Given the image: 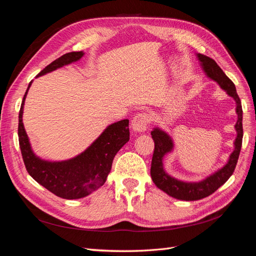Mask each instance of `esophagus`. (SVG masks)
I'll list each match as a JSON object with an SVG mask.
<instances>
[{"mask_svg": "<svg viewBox=\"0 0 256 256\" xmlns=\"http://www.w3.org/2000/svg\"><path fill=\"white\" fill-rule=\"evenodd\" d=\"M150 121V116L147 114H137L132 120V128L135 132H144L147 130L148 123Z\"/></svg>", "mask_w": 256, "mask_h": 256, "instance_id": "34e87169", "label": "esophagus"}]
</instances>
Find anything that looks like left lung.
Here are the masks:
<instances>
[{
    "mask_svg": "<svg viewBox=\"0 0 256 256\" xmlns=\"http://www.w3.org/2000/svg\"><path fill=\"white\" fill-rule=\"evenodd\" d=\"M197 58L200 61L202 68L206 75L216 82L223 90L228 92L236 102V112L238 116L237 123L235 126L237 137L235 140V149L230 156L228 162L226 163L221 170H218L214 174H210L209 177L200 182H186L170 176L163 168V158L172 150L174 144L172 138L167 135L164 130L160 128H154L151 132L153 140H154V152H153L152 162H151V178L154 184L168 194L174 198L181 200H198L209 196L216 192V190L223 186L228 178L232 176L238 162L242 144V102L237 94L236 88L232 80L224 74V72L218 66L216 62L211 58L204 56L202 54H197Z\"/></svg>",
    "mask_w": 256,
    "mask_h": 256,
    "instance_id": "1",
    "label": "left lung"
}]
</instances>
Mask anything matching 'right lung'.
I'll return each instance as SVG.
<instances>
[{"mask_svg":"<svg viewBox=\"0 0 256 256\" xmlns=\"http://www.w3.org/2000/svg\"><path fill=\"white\" fill-rule=\"evenodd\" d=\"M84 54L72 51L51 62L36 77L45 75L64 65L76 62ZM19 112L18 137L26 168L30 176L48 191L65 200H77L89 195L105 184L110 172L114 156L130 140L128 120L110 124L89 148L76 158L62 162H48L34 154L22 122L24 100Z\"/></svg>","mask_w":256,"mask_h":256,"instance_id":"add662e5","label":"right lung"}]
</instances>
